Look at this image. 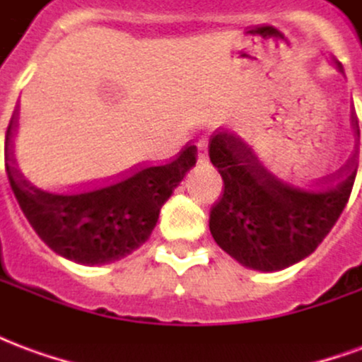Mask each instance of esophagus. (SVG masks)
I'll use <instances>...</instances> for the list:
<instances>
[{"label":"esophagus","mask_w":362,"mask_h":362,"mask_svg":"<svg viewBox=\"0 0 362 362\" xmlns=\"http://www.w3.org/2000/svg\"><path fill=\"white\" fill-rule=\"evenodd\" d=\"M197 163H199V165L209 163V151H207V143H205V139H199V143H197Z\"/></svg>","instance_id":"34e87169"}]
</instances>
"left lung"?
<instances>
[{
	"mask_svg": "<svg viewBox=\"0 0 362 362\" xmlns=\"http://www.w3.org/2000/svg\"><path fill=\"white\" fill-rule=\"evenodd\" d=\"M337 67L343 69L339 62ZM355 124L358 127L357 118ZM209 158L223 178V194L209 211V230L228 256L259 272L285 269L318 248L349 202L358 166L355 153L318 184L296 186L264 168L227 132L211 137Z\"/></svg>",
	"mask_w": 362,
	"mask_h": 362,
	"instance_id": "8db88e82",
	"label": "left lung"
}]
</instances>
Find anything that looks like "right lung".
I'll return each mask as SVG.
<instances>
[{"mask_svg": "<svg viewBox=\"0 0 362 362\" xmlns=\"http://www.w3.org/2000/svg\"><path fill=\"white\" fill-rule=\"evenodd\" d=\"M13 114L5 134V168L13 194L36 235L52 250L83 266L126 258L149 240L173 189L196 165L194 145L160 166L137 165L114 178L67 192L36 186L15 166Z\"/></svg>", "mask_w": 362, "mask_h": 362, "instance_id": "right-lung-1", "label": "right lung"}]
</instances>
